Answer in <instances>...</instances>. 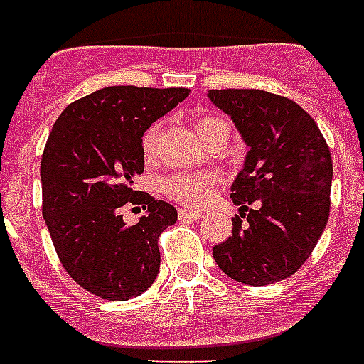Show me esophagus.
<instances>
[{"label": "esophagus", "instance_id": "34e87169", "mask_svg": "<svg viewBox=\"0 0 364 364\" xmlns=\"http://www.w3.org/2000/svg\"><path fill=\"white\" fill-rule=\"evenodd\" d=\"M203 213L202 211H191V209H179V218H192V220H198V218H202Z\"/></svg>", "mask_w": 364, "mask_h": 364}]
</instances>
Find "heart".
<instances>
[{
	"mask_svg": "<svg viewBox=\"0 0 364 364\" xmlns=\"http://www.w3.org/2000/svg\"><path fill=\"white\" fill-rule=\"evenodd\" d=\"M194 129L202 140H213L220 129H228V123L223 117L217 115H198L194 117ZM156 140H159V125H151L141 136V151L146 159H153L156 153ZM162 192L168 198H172L183 205H202L209 196H211L213 187H215V176L211 172H177L168 173L161 183Z\"/></svg>",
	"mask_w": 364,
	"mask_h": 364,
	"instance_id": "obj_1",
	"label": "heart"
}]
</instances>
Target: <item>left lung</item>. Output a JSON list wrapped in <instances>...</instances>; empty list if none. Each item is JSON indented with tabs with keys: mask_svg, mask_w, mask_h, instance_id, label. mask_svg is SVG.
<instances>
[{
	"mask_svg": "<svg viewBox=\"0 0 364 364\" xmlns=\"http://www.w3.org/2000/svg\"><path fill=\"white\" fill-rule=\"evenodd\" d=\"M250 147L232 185L239 215L213 258L237 282L267 286L305 264L331 211L333 161L316 121L297 102L262 90H211Z\"/></svg>",
	"mask_w": 364,
	"mask_h": 364,
	"instance_id": "1",
	"label": "left lung"
}]
</instances>
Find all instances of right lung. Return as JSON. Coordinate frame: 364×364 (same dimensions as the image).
Instances as JSON below:
<instances>
[{
  "mask_svg": "<svg viewBox=\"0 0 364 364\" xmlns=\"http://www.w3.org/2000/svg\"><path fill=\"white\" fill-rule=\"evenodd\" d=\"M188 93L102 87L70 102L52 127L41 159L43 217L65 271L97 297H138L159 274V237L177 211L131 185L144 172V132ZM127 203L146 211L131 227L120 215Z\"/></svg>",
  "mask_w": 364,
  "mask_h": 364,
  "instance_id": "1",
  "label": "right lung"
}]
</instances>
